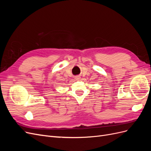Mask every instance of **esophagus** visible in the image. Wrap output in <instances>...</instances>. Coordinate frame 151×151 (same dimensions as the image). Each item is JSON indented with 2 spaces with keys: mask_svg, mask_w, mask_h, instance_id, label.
<instances>
[{
  "mask_svg": "<svg viewBox=\"0 0 151 151\" xmlns=\"http://www.w3.org/2000/svg\"><path fill=\"white\" fill-rule=\"evenodd\" d=\"M75 79H76V80H79V79H80V77H79V76H76V77H75Z\"/></svg>",
  "mask_w": 151,
  "mask_h": 151,
  "instance_id": "34e87169",
  "label": "esophagus"
}]
</instances>
